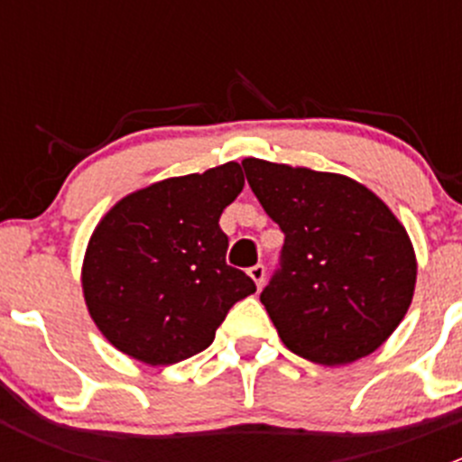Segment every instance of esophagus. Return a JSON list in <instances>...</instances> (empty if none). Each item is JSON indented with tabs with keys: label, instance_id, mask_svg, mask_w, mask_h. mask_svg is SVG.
<instances>
[{
	"label": "esophagus",
	"instance_id": "esophagus-1",
	"mask_svg": "<svg viewBox=\"0 0 462 462\" xmlns=\"http://www.w3.org/2000/svg\"><path fill=\"white\" fill-rule=\"evenodd\" d=\"M248 274L253 277V282L257 283V288L263 286V282H265V268H263V265H261V263L253 265V268H248Z\"/></svg>",
	"mask_w": 462,
	"mask_h": 462
}]
</instances>
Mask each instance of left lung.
Instances as JSON below:
<instances>
[{"instance_id":"obj_1","label":"left lung","mask_w":462,"mask_h":462,"mask_svg":"<svg viewBox=\"0 0 462 462\" xmlns=\"http://www.w3.org/2000/svg\"><path fill=\"white\" fill-rule=\"evenodd\" d=\"M245 179L283 232L261 304L282 342L315 365L374 353L407 313L416 254L374 192L339 174L245 158Z\"/></svg>"}]
</instances>
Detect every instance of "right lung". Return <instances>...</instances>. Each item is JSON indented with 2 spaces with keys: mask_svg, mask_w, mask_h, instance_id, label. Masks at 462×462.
<instances>
[{
  "mask_svg": "<svg viewBox=\"0 0 462 462\" xmlns=\"http://www.w3.org/2000/svg\"><path fill=\"white\" fill-rule=\"evenodd\" d=\"M236 162L153 183L111 208L88 241L82 288L118 351L176 365L212 344L236 301L257 291L227 265L221 212L244 189Z\"/></svg>",
  "mask_w": 462,
  "mask_h": 462,
  "instance_id": "add662e5",
  "label": "right lung"
}]
</instances>
